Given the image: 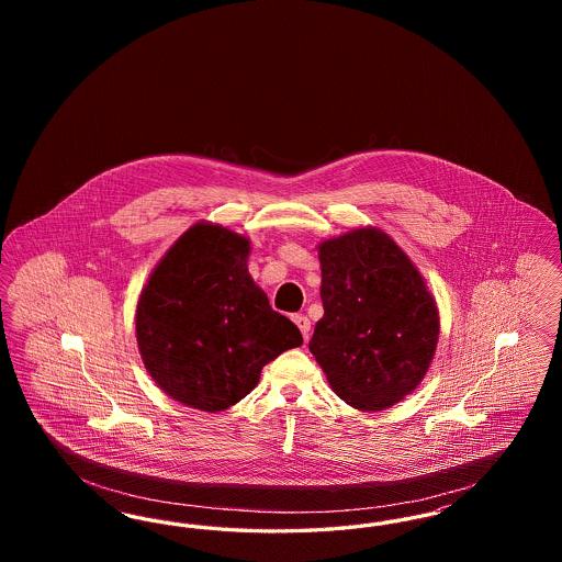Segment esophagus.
<instances>
[{
  "label": "esophagus",
  "instance_id": "esophagus-1",
  "mask_svg": "<svg viewBox=\"0 0 562 562\" xmlns=\"http://www.w3.org/2000/svg\"><path fill=\"white\" fill-rule=\"evenodd\" d=\"M293 322L296 324V328L301 330V335H303V339L307 341V337H310V328H312V322L307 316H303V314H296L293 316Z\"/></svg>",
  "mask_w": 562,
  "mask_h": 562
}]
</instances>
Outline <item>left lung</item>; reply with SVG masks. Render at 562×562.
<instances>
[{
	"instance_id": "1",
	"label": "left lung",
	"mask_w": 562,
	"mask_h": 562,
	"mask_svg": "<svg viewBox=\"0 0 562 562\" xmlns=\"http://www.w3.org/2000/svg\"><path fill=\"white\" fill-rule=\"evenodd\" d=\"M324 316L310 339L335 394L381 411L424 379L438 344V310L396 241L356 229L321 244Z\"/></svg>"
}]
</instances>
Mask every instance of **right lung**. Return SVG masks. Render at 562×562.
I'll return each mask as SVG.
<instances>
[{
	"mask_svg": "<svg viewBox=\"0 0 562 562\" xmlns=\"http://www.w3.org/2000/svg\"><path fill=\"white\" fill-rule=\"evenodd\" d=\"M248 240L198 223L166 252L136 307L143 362L175 401L216 413L303 337L250 278Z\"/></svg>",
	"mask_w": 562,
	"mask_h": 562,
	"instance_id": "add662e5",
	"label": "right lung"
}]
</instances>
